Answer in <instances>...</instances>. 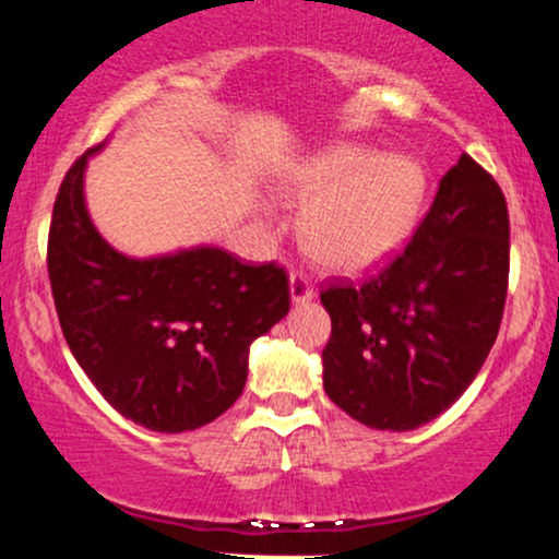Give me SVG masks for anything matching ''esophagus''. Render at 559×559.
I'll return each mask as SVG.
<instances>
[{"instance_id":"1","label":"esophagus","mask_w":559,"mask_h":559,"mask_svg":"<svg viewBox=\"0 0 559 559\" xmlns=\"http://www.w3.org/2000/svg\"><path fill=\"white\" fill-rule=\"evenodd\" d=\"M292 299L294 304H307L314 299V284L304 271H292Z\"/></svg>"}]
</instances>
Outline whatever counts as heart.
Returning <instances> with one entry per match:
<instances>
[{
	"label": "heart",
	"instance_id": "obj_1",
	"mask_svg": "<svg viewBox=\"0 0 559 559\" xmlns=\"http://www.w3.org/2000/svg\"><path fill=\"white\" fill-rule=\"evenodd\" d=\"M294 199L309 202L299 219L304 248L334 271H360L396 248L424 197L416 163L357 145L332 147L294 178Z\"/></svg>",
	"mask_w": 559,
	"mask_h": 559
}]
</instances>
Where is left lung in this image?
<instances>
[{"instance_id": "1", "label": "left lung", "mask_w": 559, "mask_h": 559, "mask_svg": "<svg viewBox=\"0 0 559 559\" xmlns=\"http://www.w3.org/2000/svg\"><path fill=\"white\" fill-rule=\"evenodd\" d=\"M509 206L463 153L412 240L319 294L332 317L324 391L373 429L406 431L463 396L498 337L509 292Z\"/></svg>"}]
</instances>
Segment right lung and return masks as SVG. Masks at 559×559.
I'll return each instance as SVG.
<instances>
[{
  "mask_svg": "<svg viewBox=\"0 0 559 559\" xmlns=\"http://www.w3.org/2000/svg\"><path fill=\"white\" fill-rule=\"evenodd\" d=\"M94 151L63 176L50 217L48 278L63 337L119 414L153 431L197 429L240 399L250 342L292 309L286 267L219 248L119 255L84 206Z\"/></svg>",
  "mask_w": 559,
  "mask_h": 559,
  "instance_id": "right-lung-1",
  "label": "right lung"
}]
</instances>
